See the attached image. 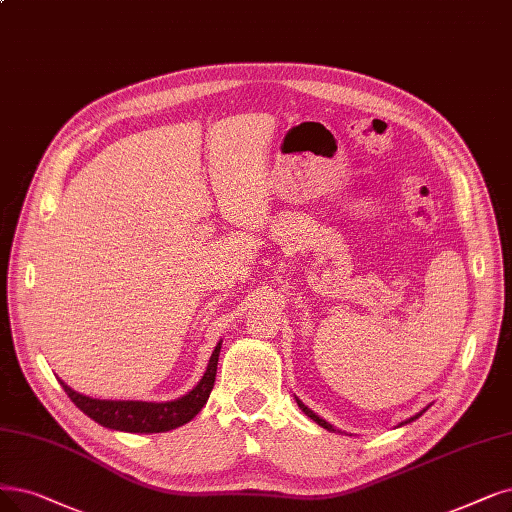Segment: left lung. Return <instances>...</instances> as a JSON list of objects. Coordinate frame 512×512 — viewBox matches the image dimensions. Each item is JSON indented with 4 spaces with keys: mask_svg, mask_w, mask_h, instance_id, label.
<instances>
[{
    "mask_svg": "<svg viewBox=\"0 0 512 512\" xmlns=\"http://www.w3.org/2000/svg\"><path fill=\"white\" fill-rule=\"evenodd\" d=\"M296 403H298V407H300V410H302V412H304V414H306V416H309V418H311V420H315V422H317V424H319V426H323V428H327V431H334V426H332V424H330V422H325V420H323V418H319V416H317V414H313V410H309V407H306V405H304V403H302V401H300V399H298V397H296ZM424 412H426V410H422V412H420V414H416V416H412V418H410V420H405V422H401V426H403V424H410V422H414V420H416V418H420V416H422V414H424Z\"/></svg>",
    "mask_w": 512,
    "mask_h": 512,
    "instance_id": "1",
    "label": "left lung"
}]
</instances>
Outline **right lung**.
Listing matches in <instances>:
<instances>
[{
  "label": "right lung",
  "instance_id": "1",
  "mask_svg": "<svg viewBox=\"0 0 512 512\" xmlns=\"http://www.w3.org/2000/svg\"><path fill=\"white\" fill-rule=\"evenodd\" d=\"M222 340L216 344V349L210 357L208 370L201 376L193 391H189L185 397H178L174 401H111V399H92L73 391L60 380V386L65 388V393L71 397V401L79 407L81 412L90 416L100 426L113 428V431H124V433H166L172 428H178L182 424L191 422L201 407L206 405L214 382H216V365L220 355Z\"/></svg>",
  "mask_w": 512,
  "mask_h": 512
}]
</instances>
